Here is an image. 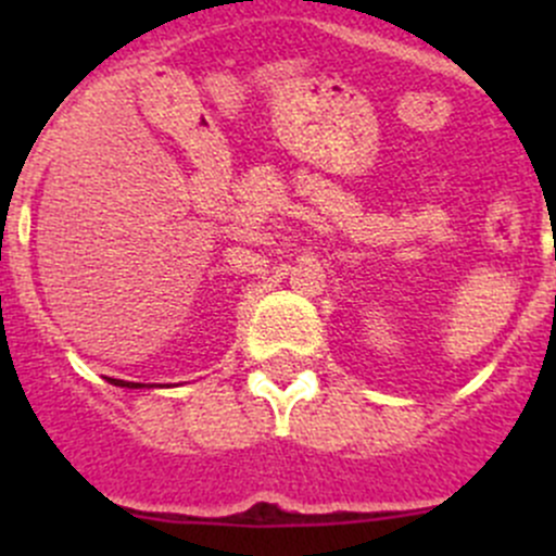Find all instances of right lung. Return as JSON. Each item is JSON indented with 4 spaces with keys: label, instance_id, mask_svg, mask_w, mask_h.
<instances>
[{
    "label": "right lung",
    "instance_id": "1",
    "mask_svg": "<svg viewBox=\"0 0 556 556\" xmlns=\"http://www.w3.org/2000/svg\"><path fill=\"white\" fill-rule=\"evenodd\" d=\"M115 384L117 387H128V390H142L144 384H139V382H123V379H115Z\"/></svg>",
    "mask_w": 556,
    "mask_h": 556
}]
</instances>
